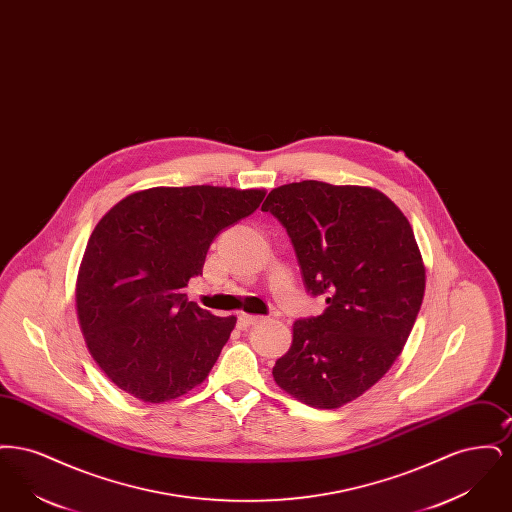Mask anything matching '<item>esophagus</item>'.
<instances>
[{
    "instance_id": "esophagus-1",
    "label": "esophagus",
    "mask_w": 512,
    "mask_h": 512,
    "mask_svg": "<svg viewBox=\"0 0 512 512\" xmlns=\"http://www.w3.org/2000/svg\"><path fill=\"white\" fill-rule=\"evenodd\" d=\"M263 317H257V315H240L238 317V326L240 328H249V326H253V324H257V322H261Z\"/></svg>"
}]
</instances>
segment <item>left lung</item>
<instances>
[{
	"mask_svg": "<svg viewBox=\"0 0 512 512\" xmlns=\"http://www.w3.org/2000/svg\"><path fill=\"white\" fill-rule=\"evenodd\" d=\"M263 211L282 222L311 293L326 311L295 320L274 382L315 409H340L370 390L401 355L420 311L426 267L413 226L370 186L292 182Z\"/></svg>",
	"mask_w": 512,
	"mask_h": 512,
	"instance_id": "8db88e82",
	"label": "left lung"
}]
</instances>
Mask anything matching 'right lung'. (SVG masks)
<instances>
[{"label": "right lung", "mask_w": 512, "mask_h": 512, "mask_svg": "<svg viewBox=\"0 0 512 512\" xmlns=\"http://www.w3.org/2000/svg\"><path fill=\"white\" fill-rule=\"evenodd\" d=\"M265 190L157 186L126 195L92 232L76 276V315L105 376L144 403L194 390L236 317H215L182 288L222 228L251 215Z\"/></svg>", "instance_id": "right-lung-1"}]
</instances>
